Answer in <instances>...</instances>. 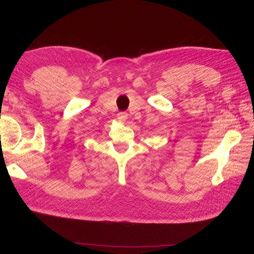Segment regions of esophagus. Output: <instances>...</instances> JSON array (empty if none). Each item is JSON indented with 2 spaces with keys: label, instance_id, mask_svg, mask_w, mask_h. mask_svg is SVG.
I'll list each match as a JSON object with an SVG mask.
<instances>
[{
  "label": "esophagus",
  "instance_id": "34e87169",
  "mask_svg": "<svg viewBox=\"0 0 254 254\" xmlns=\"http://www.w3.org/2000/svg\"><path fill=\"white\" fill-rule=\"evenodd\" d=\"M127 118H128V114L125 113V112H120L118 114V120L120 122H125L127 120Z\"/></svg>",
  "mask_w": 254,
  "mask_h": 254
}]
</instances>
